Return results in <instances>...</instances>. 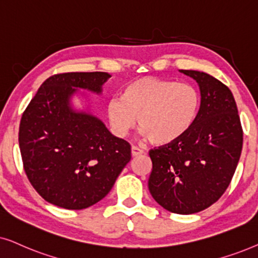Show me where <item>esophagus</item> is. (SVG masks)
<instances>
[{
  "mask_svg": "<svg viewBox=\"0 0 258 258\" xmlns=\"http://www.w3.org/2000/svg\"><path fill=\"white\" fill-rule=\"evenodd\" d=\"M131 153H132L133 157H137V156H140V154H143L144 151H143L142 149H139L138 146L133 145V146L131 147Z\"/></svg>",
  "mask_w": 258,
  "mask_h": 258,
  "instance_id": "34e87169",
  "label": "esophagus"
}]
</instances>
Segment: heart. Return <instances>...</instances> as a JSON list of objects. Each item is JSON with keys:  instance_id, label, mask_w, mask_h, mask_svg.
<instances>
[{"instance_id": "obj_1", "label": "heart", "mask_w": 258, "mask_h": 258, "mask_svg": "<svg viewBox=\"0 0 258 258\" xmlns=\"http://www.w3.org/2000/svg\"><path fill=\"white\" fill-rule=\"evenodd\" d=\"M201 109V94L187 82L145 77L122 88L120 98H112L106 114L112 131L125 137L136 120L152 144L167 145L190 131Z\"/></svg>"}]
</instances>
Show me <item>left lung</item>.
Returning a JSON list of instances; mask_svg holds the SVG:
<instances>
[{
    "label": "left lung",
    "instance_id": "left-lung-1",
    "mask_svg": "<svg viewBox=\"0 0 258 258\" xmlns=\"http://www.w3.org/2000/svg\"><path fill=\"white\" fill-rule=\"evenodd\" d=\"M198 82L201 109L195 125L177 142L150 150L149 190L173 214H196L228 188L242 152L243 130L231 91L204 72L180 71Z\"/></svg>",
    "mask_w": 258,
    "mask_h": 258
}]
</instances>
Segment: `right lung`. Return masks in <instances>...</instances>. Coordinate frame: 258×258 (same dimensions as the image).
I'll return each instance as SVG.
<instances>
[{
    "label": "right lung",
    "mask_w": 258,
    "mask_h": 258,
    "mask_svg": "<svg viewBox=\"0 0 258 258\" xmlns=\"http://www.w3.org/2000/svg\"><path fill=\"white\" fill-rule=\"evenodd\" d=\"M105 72L60 73L41 85L23 112L19 144L30 184L48 203L81 210L111 191L131 160V145L100 120L75 113L68 99L77 88L101 92Z\"/></svg>",
    "instance_id": "1"
}]
</instances>
